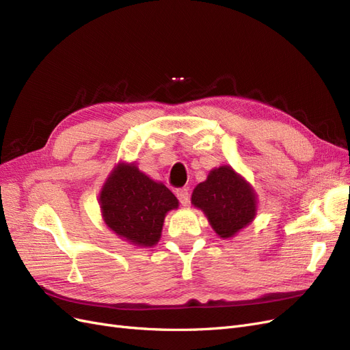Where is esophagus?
I'll return each instance as SVG.
<instances>
[{
  "mask_svg": "<svg viewBox=\"0 0 350 350\" xmlns=\"http://www.w3.org/2000/svg\"><path fill=\"white\" fill-rule=\"evenodd\" d=\"M176 197H178V200L181 201V204L183 206H187L188 203H189V191H188V188H178L176 189Z\"/></svg>",
  "mask_w": 350,
  "mask_h": 350,
  "instance_id": "esophagus-1",
  "label": "esophagus"
}]
</instances>
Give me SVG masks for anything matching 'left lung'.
Listing matches in <instances>:
<instances>
[{"label":"left lung","mask_w":350,"mask_h":350,"mask_svg":"<svg viewBox=\"0 0 350 350\" xmlns=\"http://www.w3.org/2000/svg\"><path fill=\"white\" fill-rule=\"evenodd\" d=\"M191 203L206 215L220 238L235 237L257 215V196L252 187L225 165L210 171L193 191Z\"/></svg>","instance_id":"8db88e82"}]
</instances>
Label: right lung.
<instances>
[{
	"label": "right lung",
	"instance_id": "obj_1",
	"mask_svg": "<svg viewBox=\"0 0 350 350\" xmlns=\"http://www.w3.org/2000/svg\"><path fill=\"white\" fill-rule=\"evenodd\" d=\"M99 204L105 224L120 238L139 247H153L161 239L166 213L178 208V200L134 163L121 162L105 181Z\"/></svg>",
	"mask_w": 350,
	"mask_h": 350
}]
</instances>
